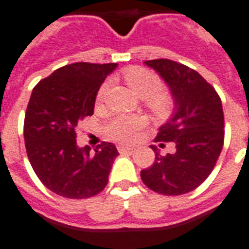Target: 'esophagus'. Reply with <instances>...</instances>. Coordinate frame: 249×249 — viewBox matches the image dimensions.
<instances>
[{"instance_id":"34e87169","label":"esophagus","mask_w":249,"mask_h":249,"mask_svg":"<svg viewBox=\"0 0 249 249\" xmlns=\"http://www.w3.org/2000/svg\"><path fill=\"white\" fill-rule=\"evenodd\" d=\"M117 150H119V153H126V151H132L133 147H132V146L119 145V146H117Z\"/></svg>"}]
</instances>
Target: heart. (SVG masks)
I'll list each match as a JSON object with an SVG mask.
<instances>
[{"instance_id": "b5f03b06", "label": "heart", "mask_w": 249, "mask_h": 249, "mask_svg": "<svg viewBox=\"0 0 249 249\" xmlns=\"http://www.w3.org/2000/svg\"><path fill=\"white\" fill-rule=\"evenodd\" d=\"M125 82L138 96L146 99L147 107L151 112L159 117L168 116L174 108V98L170 92L160 90L162 82L155 73L140 68V66H130L123 71ZM111 82L104 81L100 85L96 100L102 102L107 94ZM146 124L143 116H129V115H115L108 121L104 130L108 137L113 141L123 142V143H132L136 141L141 130Z\"/></svg>"}]
</instances>
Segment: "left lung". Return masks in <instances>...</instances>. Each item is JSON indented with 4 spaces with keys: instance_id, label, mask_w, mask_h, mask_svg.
I'll return each instance as SVG.
<instances>
[{
    "instance_id": "obj_1",
    "label": "left lung",
    "mask_w": 249,
    "mask_h": 249,
    "mask_svg": "<svg viewBox=\"0 0 249 249\" xmlns=\"http://www.w3.org/2000/svg\"><path fill=\"white\" fill-rule=\"evenodd\" d=\"M145 64L164 79L175 103L155 141L174 142L176 150L160 155L157 146H151L155 162L141 171V179L154 192L179 196L204 183L221 154L225 140L221 98L196 70L183 64L167 58Z\"/></svg>"
}]
</instances>
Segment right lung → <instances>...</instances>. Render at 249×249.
I'll return each instance as SVG.
<instances>
[{
  "mask_svg": "<svg viewBox=\"0 0 249 249\" xmlns=\"http://www.w3.org/2000/svg\"><path fill=\"white\" fill-rule=\"evenodd\" d=\"M117 64L74 62L54 70L32 90L24 116L28 160L49 191L89 198L103 191L119 153L111 142L77 146L78 123L94 113L100 85Z\"/></svg>",
  "mask_w": 249,
  "mask_h": 249,
  "instance_id": "add662e5",
  "label": "right lung"
}]
</instances>
